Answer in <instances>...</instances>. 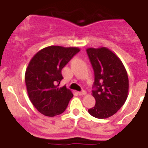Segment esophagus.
<instances>
[{"mask_svg": "<svg viewBox=\"0 0 148 148\" xmlns=\"http://www.w3.org/2000/svg\"><path fill=\"white\" fill-rule=\"evenodd\" d=\"M78 94H79L80 96H85V95H86V91L83 90L81 91V92H78Z\"/></svg>", "mask_w": 148, "mask_h": 148, "instance_id": "1", "label": "esophagus"}]
</instances>
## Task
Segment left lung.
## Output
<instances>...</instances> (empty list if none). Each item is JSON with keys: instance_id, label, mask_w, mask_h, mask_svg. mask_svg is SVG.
I'll list each match as a JSON object with an SVG mask.
<instances>
[{"instance_id": "left-lung-1", "label": "left lung", "mask_w": 148, "mask_h": 148, "mask_svg": "<svg viewBox=\"0 0 148 148\" xmlns=\"http://www.w3.org/2000/svg\"><path fill=\"white\" fill-rule=\"evenodd\" d=\"M94 71L92 96L96 105L88 113L96 119H107L123 106L128 97L129 78L117 56L105 47L86 49Z\"/></svg>"}]
</instances>
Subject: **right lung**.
<instances>
[{"mask_svg":"<svg viewBox=\"0 0 148 148\" xmlns=\"http://www.w3.org/2000/svg\"><path fill=\"white\" fill-rule=\"evenodd\" d=\"M79 51L76 47L52 45L40 50L29 61L25 74L27 93L44 115H59L67 108L73 94L66 86L59 87L63 78L61 71Z\"/></svg>","mask_w":148,"mask_h":148,"instance_id":"add662e5","label":"right lung"}]
</instances>
